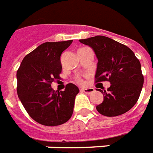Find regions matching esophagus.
Wrapping results in <instances>:
<instances>
[{"mask_svg": "<svg viewBox=\"0 0 153 153\" xmlns=\"http://www.w3.org/2000/svg\"><path fill=\"white\" fill-rule=\"evenodd\" d=\"M81 91L83 92V93H85L86 94H90L92 93H94L95 91V89L94 88H86V89H81Z\"/></svg>", "mask_w": 153, "mask_h": 153, "instance_id": "1", "label": "esophagus"}]
</instances>
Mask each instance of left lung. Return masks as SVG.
I'll return each instance as SVG.
<instances>
[{"label":"left lung","instance_id":"1","mask_svg":"<svg viewBox=\"0 0 153 153\" xmlns=\"http://www.w3.org/2000/svg\"><path fill=\"white\" fill-rule=\"evenodd\" d=\"M79 41L90 47L97 56L96 82L111 83L106 91L98 89L104 100L96 106L97 111L107 117L130 111L137 102L143 84L140 63L134 52L127 46L102 35Z\"/></svg>","mask_w":153,"mask_h":153}]
</instances>
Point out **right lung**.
Masks as SVG:
<instances>
[{
  "label": "right lung",
  "instance_id": "obj_1",
  "mask_svg": "<svg viewBox=\"0 0 153 153\" xmlns=\"http://www.w3.org/2000/svg\"><path fill=\"white\" fill-rule=\"evenodd\" d=\"M72 42H48L26 55L17 72V92L29 115L44 126H58L72 117L79 89L68 84L64 91H55L51 84L59 79L60 56Z\"/></svg>",
  "mask_w": 153,
  "mask_h": 153
}]
</instances>
